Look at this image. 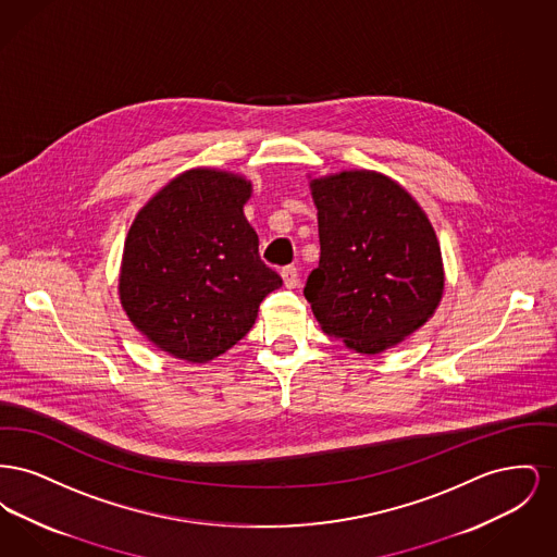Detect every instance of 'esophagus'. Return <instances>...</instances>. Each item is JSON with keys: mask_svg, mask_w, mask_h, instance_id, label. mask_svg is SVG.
<instances>
[{"mask_svg": "<svg viewBox=\"0 0 557 557\" xmlns=\"http://www.w3.org/2000/svg\"><path fill=\"white\" fill-rule=\"evenodd\" d=\"M282 280H284L286 288H296L298 286V271H296V267H284L282 269Z\"/></svg>", "mask_w": 557, "mask_h": 557, "instance_id": "1", "label": "esophagus"}]
</instances>
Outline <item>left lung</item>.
I'll list each match as a JSON object with an SVG mask.
<instances>
[{"label": "left lung", "mask_w": 557, "mask_h": 557, "mask_svg": "<svg viewBox=\"0 0 557 557\" xmlns=\"http://www.w3.org/2000/svg\"><path fill=\"white\" fill-rule=\"evenodd\" d=\"M319 267L305 298L327 336L361 355L384 352L434 315L445 292L436 232L420 202L368 169L309 182Z\"/></svg>", "instance_id": "left-lung-1"}]
</instances>
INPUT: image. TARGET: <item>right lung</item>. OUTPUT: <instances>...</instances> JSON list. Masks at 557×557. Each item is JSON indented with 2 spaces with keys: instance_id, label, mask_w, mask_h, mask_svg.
<instances>
[{
  "instance_id": "right-lung-1",
  "label": "right lung",
  "mask_w": 557,
  "mask_h": 557,
  "mask_svg": "<svg viewBox=\"0 0 557 557\" xmlns=\"http://www.w3.org/2000/svg\"><path fill=\"white\" fill-rule=\"evenodd\" d=\"M250 196L244 175L198 166L135 214L119 298L135 330L162 352L209 363L250 332L263 298L282 286L244 216Z\"/></svg>"
}]
</instances>
